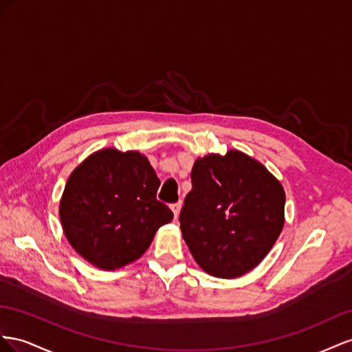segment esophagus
Returning <instances> with one entry per match:
<instances>
[{
	"mask_svg": "<svg viewBox=\"0 0 352 352\" xmlns=\"http://www.w3.org/2000/svg\"><path fill=\"white\" fill-rule=\"evenodd\" d=\"M170 209H173V212H174V217L175 218H178V214H179V209H182V204H173L170 205Z\"/></svg>",
	"mask_w": 352,
	"mask_h": 352,
	"instance_id": "obj_1",
	"label": "esophagus"
}]
</instances>
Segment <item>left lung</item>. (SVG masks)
I'll list each match as a JSON object with an SVG mask.
<instances>
[{
    "label": "left lung",
    "mask_w": 352,
    "mask_h": 352,
    "mask_svg": "<svg viewBox=\"0 0 352 352\" xmlns=\"http://www.w3.org/2000/svg\"><path fill=\"white\" fill-rule=\"evenodd\" d=\"M192 192L179 214L183 239L199 267L219 278L255 268L285 224V190L254 157L239 150L196 159Z\"/></svg>",
    "instance_id": "8db88e82"
}]
</instances>
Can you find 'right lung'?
<instances>
[{"label":"right lung","mask_w":352,"mask_h":352,"mask_svg":"<svg viewBox=\"0 0 352 352\" xmlns=\"http://www.w3.org/2000/svg\"><path fill=\"white\" fill-rule=\"evenodd\" d=\"M160 179L140 152L102 148L70 174L60 221L76 252L102 270L138 259L174 214L156 199Z\"/></svg>","instance_id":"obj_1"}]
</instances>
